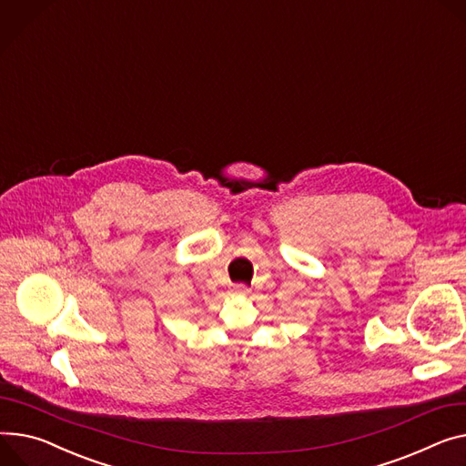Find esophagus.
I'll use <instances>...</instances> for the list:
<instances>
[{
    "mask_svg": "<svg viewBox=\"0 0 466 466\" xmlns=\"http://www.w3.org/2000/svg\"><path fill=\"white\" fill-rule=\"evenodd\" d=\"M231 295L233 297H244V295H248V288H246V285H242V283H237V285H233V288H231Z\"/></svg>",
    "mask_w": 466,
    "mask_h": 466,
    "instance_id": "esophagus-1",
    "label": "esophagus"
}]
</instances>
